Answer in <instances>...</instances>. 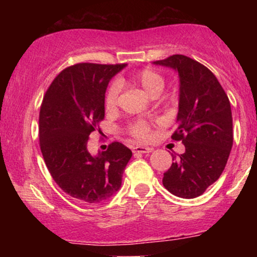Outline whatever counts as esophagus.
Instances as JSON below:
<instances>
[{
  "label": "esophagus",
  "mask_w": 257,
  "mask_h": 257,
  "mask_svg": "<svg viewBox=\"0 0 257 257\" xmlns=\"http://www.w3.org/2000/svg\"><path fill=\"white\" fill-rule=\"evenodd\" d=\"M152 151H153L152 147H145V146L133 147V152H134V153H150Z\"/></svg>",
  "instance_id": "obj_1"
}]
</instances>
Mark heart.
Masks as SVG:
<instances>
[{"label":"heart","instance_id":"1","mask_svg":"<svg viewBox=\"0 0 257 257\" xmlns=\"http://www.w3.org/2000/svg\"><path fill=\"white\" fill-rule=\"evenodd\" d=\"M125 82L126 83L139 85L150 96L161 94L164 88V84H166L164 83V78L151 69H144L141 71L133 73L126 78ZM119 90L120 87L118 83H113L108 88L105 96L106 110L111 111L116 107ZM129 133L138 140L147 141L151 138V126L145 120H137L129 126Z\"/></svg>","mask_w":257,"mask_h":257}]
</instances>
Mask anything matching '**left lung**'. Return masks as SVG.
<instances>
[{"mask_svg":"<svg viewBox=\"0 0 257 257\" xmlns=\"http://www.w3.org/2000/svg\"><path fill=\"white\" fill-rule=\"evenodd\" d=\"M155 65L179 75L178 129L185 153L174 156L164 173V187L174 196L196 198L213 185L225 169L233 145L232 111L228 96L208 67L186 55L175 54Z\"/></svg>","mask_w":257,"mask_h":257,"instance_id":"obj_1","label":"left lung"}]
</instances>
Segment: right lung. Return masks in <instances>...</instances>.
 Masks as SVG:
<instances>
[{
    "label": "right lung",
    "mask_w": 257,
    "mask_h": 257,
    "mask_svg": "<svg viewBox=\"0 0 257 257\" xmlns=\"http://www.w3.org/2000/svg\"><path fill=\"white\" fill-rule=\"evenodd\" d=\"M125 64L82 63L63 70L46 91L40 111V146L59 187L73 198L100 203L122 185L132 151L120 143L93 156L88 140L105 117L108 82Z\"/></svg>",
    "instance_id": "add662e5"
}]
</instances>
